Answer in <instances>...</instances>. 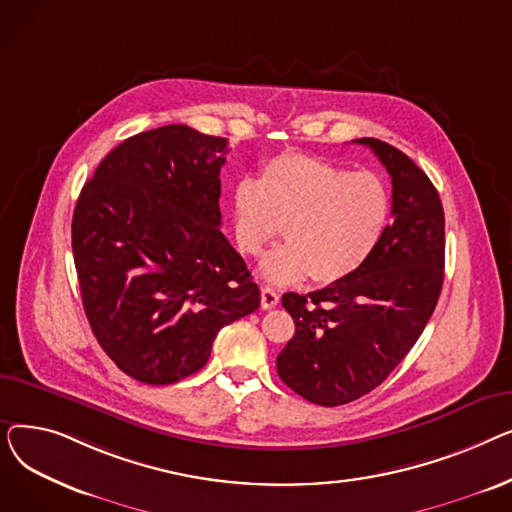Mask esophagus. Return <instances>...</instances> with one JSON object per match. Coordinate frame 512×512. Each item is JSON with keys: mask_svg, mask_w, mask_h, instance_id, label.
Returning <instances> with one entry per match:
<instances>
[{"mask_svg": "<svg viewBox=\"0 0 512 512\" xmlns=\"http://www.w3.org/2000/svg\"><path fill=\"white\" fill-rule=\"evenodd\" d=\"M280 303V294L272 286L261 288V307L263 309H274Z\"/></svg>", "mask_w": 512, "mask_h": 512, "instance_id": "obj_1", "label": "esophagus"}]
</instances>
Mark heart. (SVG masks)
I'll return each instance as SVG.
<instances>
[{"mask_svg":"<svg viewBox=\"0 0 512 512\" xmlns=\"http://www.w3.org/2000/svg\"><path fill=\"white\" fill-rule=\"evenodd\" d=\"M234 236L240 251L261 255L284 230L288 242L261 265L272 284L311 274L332 284L355 274L378 245L390 213L384 180L301 153L265 161L259 180L240 178L232 191Z\"/></svg>","mask_w":512,"mask_h":512,"instance_id":"b5f03b06","label":"heart"}]
</instances>
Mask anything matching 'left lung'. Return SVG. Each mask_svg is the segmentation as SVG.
Here are the masks:
<instances>
[{
	"label": "left lung",
	"mask_w": 512,
	"mask_h": 512,
	"mask_svg": "<svg viewBox=\"0 0 512 512\" xmlns=\"http://www.w3.org/2000/svg\"><path fill=\"white\" fill-rule=\"evenodd\" d=\"M392 178V224L355 274L286 292L294 336L276 359L280 380L321 407L378 388L421 336L444 282V209L436 186L400 149L357 139Z\"/></svg>",
	"instance_id": "8db88e82"
}]
</instances>
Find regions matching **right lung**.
I'll use <instances>...</instances> for the list:
<instances>
[{
    "instance_id": "add662e5",
    "label": "right lung",
    "mask_w": 512,
    "mask_h": 512,
    "mask_svg": "<svg viewBox=\"0 0 512 512\" xmlns=\"http://www.w3.org/2000/svg\"><path fill=\"white\" fill-rule=\"evenodd\" d=\"M228 141L153 128L103 157L72 215L80 297L103 351L151 386L199 371L218 332L257 311L247 263L222 234Z\"/></svg>"
}]
</instances>
